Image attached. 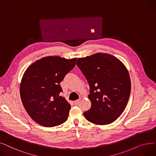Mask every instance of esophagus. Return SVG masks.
<instances>
[{"mask_svg":"<svg viewBox=\"0 0 156 156\" xmlns=\"http://www.w3.org/2000/svg\"><path fill=\"white\" fill-rule=\"evenodd\" d=\"M81 103V99H78V100H76V101H74V103L76 105H80V103Z\"/></svg>","mask_w":156,"mask_h":156,"instance_id":"esophagus-1","label":"esophagus"}]
</instances>
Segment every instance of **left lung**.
Listing matches in <instances>:
<instances>
[{"mask_svg": "<svg viewBox=\"0 0 156 156\" xmlns=\"http://www.w3.org/2000/svg\"><path fill=\"white\" fill-rule=\"evenodd\" d=\"M76 65L90 86V110L83 113L94 124L106 125L122 113L131 93L128 71L119 59L108 53H97L79 58Z\"/></svg>", "mask_w": 156, "mask_h": 156, "instance_id": "obj_1", "label": "left lung"}]
</instances>
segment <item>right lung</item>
Segmentation results:
<instances>
[{"instance_id": "add662e5", "label": "right lung", "mask_w": 156, "mask_h": 156, "mask_svg": "<svg viewBox=\"0 0 156 156\" xmlns=\"http://www.w3.org/2000/svg\"><path fill=\"white\" fill-rule=\"evenodd\" d=\"M76 58L58 56L41 58L25 71L20 87L25 110L37 124L54 127L67 120L71 105L64 97L60 83L76 64Z\"/></svg>"}]
</instances>
